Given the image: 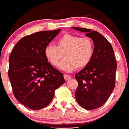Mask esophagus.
<instances>
[{
	"label": "esophagus",
	"mask_w": 129,
	"mask_h": 129,
	"mask_svg": "<svg viewBox=\"0 0 129 129\" xmlns=\"http://www.w3.org/2000/svg\"><path fill=\"white\" fill-rule=\"evenodd\" d=\"M63 77H64V79L65 80L67 81V80H70L71 78V77L70 75H66V74H64V75H63Z\"/></svg>",
	"instance_id": "1"
}]
</instances>
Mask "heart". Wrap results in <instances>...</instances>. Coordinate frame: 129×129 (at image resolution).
I'll list each match as a JSON object with an SVG mask.
<instances>
[{
    "mask_svg": "<svg viewBox=\"0 0 129 129\" xmlns=\"http://www.w3.org/2000/svg\"><path fill=\"white\" fill-rule=\"evenodd\" d=\"M94 54V44L88 37L80 38L66 34L57 40L56 46L49 45L45 48L44 55L51 65L56 66L63 55L58 68L68 72L76 68L83 69L91 61Z\"/></svg>",
    "mask_w": 129,
    "mask_h": 129,
    "instance_id": "heart-1",
    "label": "heart"
}]
</instances>
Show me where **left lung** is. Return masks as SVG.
<instances>
[{"mask_svg": "<svg viewBox=\"0 0 129 129\" xmlns=\"http://www.w3.org/2000/svg\"><path fill=\"white\" fill-rule=\"evenodd\" d=\"M93 41L94 54L91 61L75 75L78 88L75 99L78 105L86 110L102 106L115 87L117 63L111 44L100 33L84 28L73 27Z\"/></svg>", "mask_w": 129, "mask_h": 129, "instance_id": "8db88e82", "label": "left lung"}]
</instances>
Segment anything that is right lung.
<instances>
[{"instance_id": "right-lung-1", "label": "right lung", "mask_w": 129, "mask_h": 129, "mask_svg": "<svg viewBox=\"0 0 129 129\" xmlns=\"http://www.w3.org/2000/svg\"><path fill=\"white\" fill-rule=\"evenodd\" d=\"M60 30L41 31L24 36L11 52L8 77L13 95L30 109L47 106L56 89L66 82L63 73L54 68L44 55L45 48Z\"/></svg>"}]
</instances>
